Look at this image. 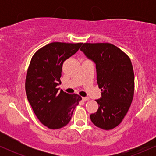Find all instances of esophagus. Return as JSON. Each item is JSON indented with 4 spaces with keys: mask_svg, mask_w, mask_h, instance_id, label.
I'll return each mask as SVG.
<instances>
[{
    "mask_svg": "<svg viewBox=\"0 0 156 156\" xmlns=\"http://www.w3.org/2000/svg\"><path fill=\"white\" fill-rule=\"evenodd\" d=\"M82 99H83V101H89V98H88V97H83V98H82Z\"/></svg>",
    "mask_w": 156,
    "mask_h": 156,
    "instance_id": "obj_1",
    "label": "esophagus"
}]
</instances>
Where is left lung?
Segmentation results:
<instances>
[{
	"label": "left lung",
	"mask_w": 156,
	"mask_h": 156,
	"mask_svg": "<svg viewBox=\"0 0 156 156\" xmlns=\"http://www.w3.org/2000/svg\"><path fill=\"white\" fill-rule=\"evenodd\" d=\"M80 51L96 64L97 82L102 98L96 100L97 112L90 115L92 123L111 130L123 120L134 94V73L129 56L111 43H83Z\"/></svg>",
	"instance_id": "left-lung-1"
}]
</instances>
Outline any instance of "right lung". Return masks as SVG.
I'll use <instances>...</instances> for the list:
<instances>
[{
    "label": "right lung",
    "mask_w": 156,
    "mask_h": 156,
    "mask_svg": "<svg viewBox=\"0 0 156 156\" xmlns=\"http://www.w3.org/2000/svg\"><path fill=\"white\" fill-rule=\"evenodd\" d=\"M81 42H54L39 48L32 56L26 78V92L34 112L42 124L59 129L70 121L82 98L58 91L64 62L78 51Z\"/></svg>",
    "instance_id": "obj_1"
}]
</instances>
